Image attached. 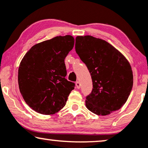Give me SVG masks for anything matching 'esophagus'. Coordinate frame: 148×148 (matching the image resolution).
<instances>
[{"label":"esophagus","mask_w":148,"mask_h":148,"mask_svg":"<svg viewBox=\"0 0 148 148\" xmlns=\"http://www.w3.org/2000/svg\"><path fill=\"white\" fill-rule=\"evenodd\" d=\"M75 86H76V88L77 89H79L80 88V83L79 82H77L76 84H75Z\"/></svg>","instance_id":"esophagus-1"}]
</instances>
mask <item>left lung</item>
Returning a JSON list of instances; mask_svg holds the SVG:
<instances>
[{
  "mask_svg": "<svg viewBox=\"0 0 148 148\" xmlns=\"http://www.w3.org/2000/svg\"><path fill=\"white\" fill-rule=\"evenodd\" d=\"M75 50L92 79V92L86 100L87 108L102 116L119 110L133 88V71L128 60L108 42L92 36H77Z\"/></svg>",
  "mask_w": 148,
  "mask_h": 148,
  "instance_id": "8db88e82",
  "label": "left lung"
}]
</instances>
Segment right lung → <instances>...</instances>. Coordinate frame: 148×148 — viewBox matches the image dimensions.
<instances>
[{
    "label": "right lung",
    "instance_id": "obj_1",
    "mask_svg": "<svg viewBox=\"0 0 148 148\" xmlns=\"http://www.w3.org/2000/svg\"><path fill=\"white\" fill-rule=\"evenodd\" d=\"M73 36H56L32 46L20 62L18 84L28 106L54 114L65 106L75 84L65 79L64 58L74 46Z\"/></svg>",
    "mask_w": 148,
    "mask_h": 148
}]
</instances>
